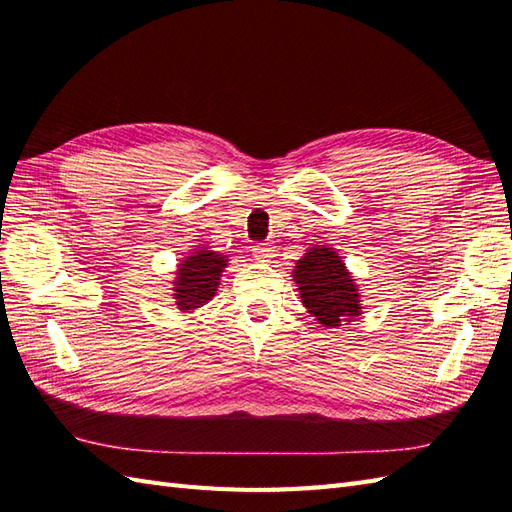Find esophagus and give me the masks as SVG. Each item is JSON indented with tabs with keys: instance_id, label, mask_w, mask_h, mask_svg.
<instances>
[{
	"instance_id": "34e87169",
	"label": "esophagus",
	"mask_w": 512,
	"mask_h": 512,
	"mask_svg": "<svg viewBox=\"0 0 512 512\" xmlns=\"http://www.w3.org/2000/svg\"><path fill=\"white\" fill-rule=\"evenodd\" d=\"M273 250L269 247V243H256L254 245V250H252V254H254V258L256 260H260V262H267L273 254H271Z\"/></svg>"
}]
</instances>
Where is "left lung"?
I'll return each mask as SVG.
<instances>
[{"instance_id":"obj_1","label":"left lung","mask_w":512,"mask_h":512,"mask_svg":"<svg viewBox=\"0 0 512 512\" xmlns=\"http://www.w3.org/2000/svg\"><path fill=\"white\" fill-rule=\"evenodd\" d=\"M294 282L307 312L324 327H337L361 314L359 290L333 247H314L297 260Z\"/></svg>"}]
</instances>
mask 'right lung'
<instances>
[{
	"label": "right lung",
	"mask_w": 512,
	"mask_h": 512,
	"mask_svg": "<svg viewBox=\"0 0 512 512\" xmlns=\"http://www.w3.org/2000/svg\"><path fill=\"white\" fill-rule=\"evenodd\" d=\"M224 267L226 258L213 250H198L183 260V265L177 269L175 282V299L181 312L211 301Z\"/></svg>",
	"instance_id": "add662e5"
}]
</instances>
